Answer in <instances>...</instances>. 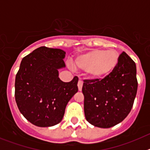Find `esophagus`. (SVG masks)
<instances>
[{"label":"esophagus","instance_id":"esophagus-1","mask_svg":"<svg viewBox=\"0 0 150 150\" xmlns=\"http://www.w3.org/2000/svg\"><path fill=\"white\" fill-rule=\"evenodd\" d=\"M83 83L81 81V80H79V82H78V89H79V91H81L82 90V88H83Z\"/></svg>","mask_w":150,"mask_h":150}]
</instances>
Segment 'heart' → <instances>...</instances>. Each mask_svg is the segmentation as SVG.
Wrapping results in <instances>:
<instances>
[{
  "mask_svg": "<svg viewBox=\"0 0 150 150\" xmlns=\"http://www.w3.org/2000/svg\"><path fill=\"white\" fill-rule=\"evenodd\" d=\"M120 63V54L116 50L95 49L78 55L74 64L77 70L85 71L95 80L110 76Z\"/></svg>",
  "mask_w": 150,
  "mask_h": 150,
  "instance_id": "obj_1",
  "label": "heart"
}]
</instances>
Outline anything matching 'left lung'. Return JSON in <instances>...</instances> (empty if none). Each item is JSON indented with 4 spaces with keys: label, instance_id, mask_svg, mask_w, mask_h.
I'll return each mask as SVG.
<instances>
[{
    "label": "left lung",
    "instance_id": "1",
    "mask_svg": "<svg viewBox=\"0 0 150 150\" xmlns=\"http://www.w3.org/2000/svg\"><path fill=\"white\" fill-rule=\"evenodd\" d=\"M136 74L135 62L123 52L117 68L110 76L83 80L85 116L90 124L108 128L126 118L137 95Z\"/></svg>",
    "mask_w": 150,
    "mask_h": 150
}]
</instances>
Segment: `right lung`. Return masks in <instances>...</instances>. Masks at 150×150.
Returning a JSON list of instances; mask_svg holds the SVG:
<instances>
[{
  "mask_svg": "<svg viewBox=\"0 0 150 150\" xmlns=\"http://www.w3.org/2000/svg\"><path fill=\"white\" fill-rule=\"evenodd\" d=\"M65 52L40 46L24 57L15 80L18 108L28 121L38 127H50L63 119L66 106L78 91L77 76L69 83L59 77L65 67Z\"/></svg>",
  "mask_w": 150,
  "mask_h": 150,
  "instance_id": "obj_1",
  "label": "right lung"
}]
</instances>
